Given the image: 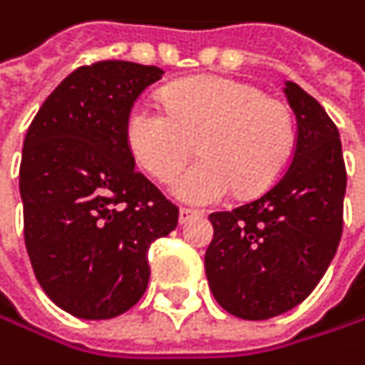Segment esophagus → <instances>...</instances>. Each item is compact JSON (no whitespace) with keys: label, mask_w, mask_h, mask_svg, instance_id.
Wrapping results in <instances>:
<instances>
[{"label":"esophagus","mask_w":365,"mask_h":365,"mask_svg":"<svg viewBox=\"0 0 365 365\" xmlns=\"http://www.w3.org/2000/svg\"><path fill=\"white\" fill-rule=\"evenodd\" d=\"M197 216H199V212L188 210V207H181V210H179V225H186L188 220H192V218H197Z\"/></svg>","instance_id":"esophagus-1"}]
</instances>
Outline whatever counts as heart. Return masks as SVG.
Returning <instances> with one entry per match:
<instances>
[{
    "instance_id": "obj_1",
    "label": "heart",
    "mask_w": 365,
    "mask_h": 365,
    "mask_svg": "<svg viewBox=\"0 0 365 365\" xmlns=\"http://www.w3.org/2000/svg\"><path fill=\"white\" fill-rule=\"evenodd\" d=\"M162 106L138 102L125 117L134 160L153 177H173L195 149L203 158L170 181V195L188 205H212L235 188L265 190L293 158L297 128L291 108L257 87L199 76L162 93Z\"/></svg>"
}]
</instances>
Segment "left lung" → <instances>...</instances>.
Listing matches in <instances>:
<instances>
[{"label":"left lung","mask_w":365,"mask_h":365,"mask_svg":"<svg viewBox=\"0 0 365 365\" xmlns=\"http://www.w3.org/2000/svg\"><path fill=\"white\" fill-rule=\"evenodd\" d=\"M297 121L291 164L259 199L210 216L205 274L233 317L265 321L299 306L327 272L342 237L346 168L336 123L297 83H284Z\"/></svg>","instance_id":"1"}]
</instances>
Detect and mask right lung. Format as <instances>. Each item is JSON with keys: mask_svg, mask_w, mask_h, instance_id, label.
<instances>
[{"mask_svg": "<svg viewBox=\"0 0 365 365\" xmlns=\"http://www.w3.org/2000/svg\"><path fill=\"white\" fill-rule=\"evenodd\" d=\"M155 66L98 61L68 74L34 117L21 158L25 246L48 299L72 317L113 319L149 282V246L179 210L134 168L125 117L162 78Z\"/></svg>", "mask_w": 365, "mask_h": 365, "instance_id": "1", "label": "right lung"}]
</instances>
